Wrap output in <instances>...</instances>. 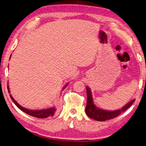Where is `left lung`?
Returning <instances> with one entry per match:
<instances>
[{"label": "left lung", "instance_id": "left-lung-1", "mask_svg": "<svg viewBox=\"0 0 146 146\" xmlns=\"http://www.w3.org/2000/svg\"><path fill=\"white\" fill-rule=\"evenodd\" d=\"M86 93H87V103L86 107L85 109V113L90 118L95 119L96 121H105L109 119H113L115 117L119 116L122 112L127 110L132 104L135 102V99L129 102L127 105H125L121 110L113 111H106L101 110L96 106L93 103V99L91 95V91L88 87H86Z\"/></svg>", "mask_w": 146, "mask_h": 146}]
</instances>
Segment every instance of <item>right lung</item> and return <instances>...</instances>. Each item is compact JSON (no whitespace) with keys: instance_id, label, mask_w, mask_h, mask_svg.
<instances>
[{"instance_id":"right-lung-1","label":"right lung","mask_w":146,"mask_h":146,"mask_svg":"<svg viewBox=\"0 0 146 146\" xmlns=\"http://www.w3.org/2000/svg\"><path fill=\"white\" fill-rule=\"evenodd\" d=\"M11 57V56H10ZM67 85H66V86ZM66 86L64 87V89L66 88ZM8 92H10L9 90V88L8 86ZM10 96L11 98V99L12 100V101L14 102V104H16V106L18 108L19 110H21L22 111H23L25 113H27L28 115H31V116L36 117V118H40V119H44V118H47L48 117H52L54 115V113H55L56 109L54 108H48V109H46V110H29L28 109H25L24 108H23L22 106H21L19 104H17V102L13 98L11 94H10Z\"/></svg>"}]
</instances>
